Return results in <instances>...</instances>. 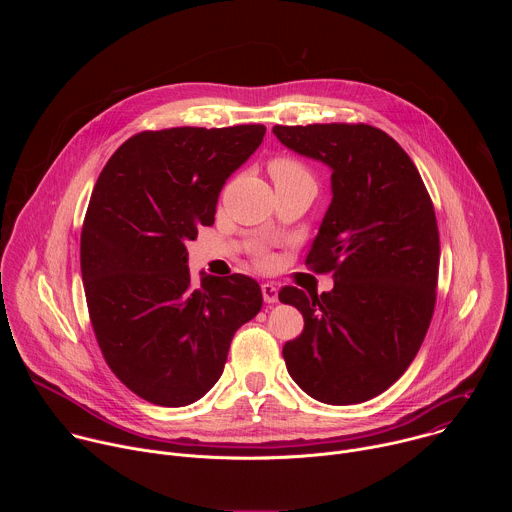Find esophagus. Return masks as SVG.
Returning a JSON list of instances; mask_svg holds the SVG:
<instances>
[{"mask_svg":"<svg viewBox=\"0 0 512 512\" xmlns=\"http://www.w3.org/2000/svg\"><path fill=\"white\" fill-rule=\"evenodd\" d=\"M261 294H263V300L267 304H275L277 302V287L273 283H263L261 285Z\"/></svg>","mask_w":512,"mask_h":512,"instance_id":"esophagus-1","label":"esophagus"}]
</instances>
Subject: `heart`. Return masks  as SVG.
Returning a JSON list of instances; mask_svg holds the SVG:
<instances>
[{"label": "heart", "mask_w": 512, "mask_h": 512, "mask_svg": "<svg viewBox=\"0 0 512 512\" xmlns=\"http://www.w3.org/2000/svg\"><path fill=\"white\" fill-rule=\"evenodd\" d=\"M269 174L275 182V186L281 184H300V186H308V188H316V180L312 170L291 156H275L269 160ZM261 265H269L271 257L263 255L259 257Z\"/></svg>", "instance_id": "obj_1"}]
</instances>
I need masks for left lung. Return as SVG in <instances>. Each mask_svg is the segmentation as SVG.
Wrapping results in <instances>:
<instances>
[{
    "mask_svg": "<svg viewBox=\"0 0 512 512\" xmlns=\"http://www.w3.org/2000/svg\"><path fill=\"white\" fill-rule=\"evenodd\" d=\"M277 139L332 168V202L306 257L332 291L285 285L304 330L283 346L289 377L328 405L369 401L413 362L433 316L440 233L401 145L367 123L275 125Z\"/></svg>",
    "mask_w": 512,
    "mask_h": 512,
    "instance_id": "8db88e82",
    "label": "left lung"
}]
</instances>
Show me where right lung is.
<instances>
[{
	"label": "right lung",
	"mask_w": 512,
	"mask_h": 512,
	"mask_svg": "<svg viewBox=\"0 0 512 512\" xmlns=\"http://www.w3.org/2000/svg\"><path fill=\"white\" fill-rule=\"evenodd\" d=\"M265 125L172 127L129 137L103 168L81 233V273L105 362L135 395L184 407L221 379L235 332L263 304L255 279L204 275L186 243Z\"/></svg>",
	"instance_id": "1"
}]
</instances>
